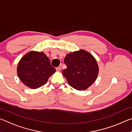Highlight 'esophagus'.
<instances>
[{
  "mask_svg": "<svg viewBox=\"0 0 132 132\" xmlns=\"http://www.w3.org/2000/svg\"><path fill=\"white\" fill-rule=\"evenodd\" d=\"M56 71H60L61 70V67H60V66L57 67V68H56Z\"/></svg>",
  "mask_w": 132,
  "mask_h": 132,
  "instance_id": "1",
  "label": "esophagus"
}]
</instances>
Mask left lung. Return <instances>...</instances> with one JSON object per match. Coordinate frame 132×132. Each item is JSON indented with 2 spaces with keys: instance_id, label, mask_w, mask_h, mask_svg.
<instances>
[{
  "instance_id": "left-lung-1",
  "label": "left lung",
  "mask_w": 132,
  "mask_h": 132,
  "mask_svg": "<svg viewBox=\"0 0 132 132\" xmlns=\"http://www.w3.org/2000/svg\"><path fill=\"white\" fill-rule=\"evenodd\" d=\"M64 63L67 68L62 71L69 84L77 90H84L95 81L98 66L92 55L83 50L66 55Z\"/></svg>"
}]
</instances>
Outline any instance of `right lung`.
Here are the masks:
<instances>
[{"label":"right lung","instance_id":"1","mask_svg":"<svg viewBox=\"0 0 132 132\" xmlns=\"http://www.w3.org/2000/svg\"><path fill=\"white\" fill-rule=\"evenodd\" d=\"M55 71L45 54L34 51L24 55L17 66L20 79L26 86L32 89L44 85Z\"/></svg>","mask_w":132,"mask_h":132}]
</instances>
